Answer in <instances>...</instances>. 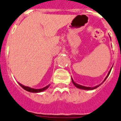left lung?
Returning a JSON list of instances; mask_svg holds the SVG:
<instances>
[{
	"mask_svg": "<svg viewBox=\"0 0 121 121\" xmlns=\"http://www.w3.org/2000/svg\"><path fill=\"white\" fill-rule=\"evenodd\" d=\"M112 68H111L110 70L109 71V72H108V73L107 76H106V78H105V79L104 80L103 82H104V81H105V80H106V79H107V77L109 76V74H110V72H111V70H112ZM71 81H72L73 84L74 85V86H75L76 87H77V88H80V89H82V90H92L95 89V88H98V86H100V85H97V86H95V87H88V86H82V85H79V84H76V83H75V82H74V81H73V79H72V78H71Z\"/></svg>",
	"mask_w": 121,
	"mask_h": 121,
	"instance_id": "obj_1",
	"label": "left lung"
}]
</instances>
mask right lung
I'll use <instances>...</instances> for the list:
<instances>
[{"instance_id": "add662e5", "label": "right lung", "mask_w": 121, "mask_h": 121, "mask_svg": "<svg viewBox=\"0 0 121 121\" xmlns=\"http://www.w3.org/2000/svg\"><path fill=\"white\" fill-rule=\"evenodd\" d=\"M19 84L22 86V88H23L24 90H25L26 91H28L29 92H31V93H39V92H42V91H43L47 89L49 87L50 85H47V86H45L44 88H40V89H35V88H30V87H28V86H25V85H23L22 84H21V83H19L18 82Z\"/></svg>"}]
</instances>
